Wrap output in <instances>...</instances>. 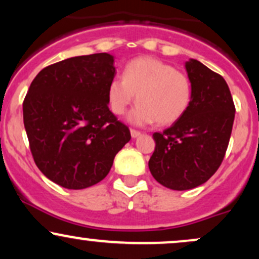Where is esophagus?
Returning a JSON list of instances; mask_svg holds the SVG:
<instances>
[{
    "label": "esophagus",
    "mask_w": 259,
    "mask_h": 259,
    "mask_svg": "<svg viewBox=\"0 0 259 259\" xmlns=\"http://www.w3.org/2000/svg\"><path fill=\"white\" fill-rule=\"evenodd\" d=\"M130 134H132V138H133V139H136V138H139V136L141 135V133L138 132V130H134V129L130 130Z\"/></svg>",
    "instance_id": "34e87169"
}]
</instances>
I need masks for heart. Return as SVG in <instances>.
I'll return each mask as SVG.
<instances>
[{
	"label": "heart",
	"instance_id": "obj_1",
	"mask_svg": "<svg viewBox=\"0 0 259 259\" xmlns=\"http://www.w3.org/2000/svg\"><path fill=\"white\" fill-rule=\"evenodd\" d=\"M135 95L139 103L130 112V123L147 125L158 121L160 125H169L186 113L192 88L190 79L173 65L145 56L125 65L123 79L115 76L109 81V108L114 114L123 115L135 101Z\"/></svg>",
	"mask_w": 259,
	"mask_h": 259
}]
</instances>
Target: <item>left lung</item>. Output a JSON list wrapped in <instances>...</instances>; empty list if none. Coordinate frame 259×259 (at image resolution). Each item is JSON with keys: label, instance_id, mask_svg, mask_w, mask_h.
Wrapping results in <instances>:
<instances>
[{"label": "left lung", "instance_id": "1", "mask_svg": "<svg viewBox=\"0 0 259 259\" xmlns=\"http://www.w3.org/2000/svg\"><path fill=\"white\" fill-rule=\"evenodd\" d=\"M192 88L185 114L163 133H154L148 160L160 185L184 191L204 184L222 164L230 140L235 106L223 76L196 59L185 62Z\"/></svg>", "mask_w": 259, "mask_h": 259}]
</instances>
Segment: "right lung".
Returning a JSON list of instances; mask_svg holds the SVG:
<instances>
[{
	"label": "right lung",
	"mask_w": 259,
	"mask_h": 259,
	"mask_svg": "<svg viewBox=\"0 0 259 259\" xmlns=\"http://www.w3.org/2000/svg\"><path fill=\"white\" fill-rule=\"evenodd\" d=\"M115 73L112 55L95 53L49 65L32 80L23 102L25 132L37 168L59 186L100 183L132 139L108 108Z\"/></svg>",
	"instance_id": "right-lung-1"
}]
</instances>
